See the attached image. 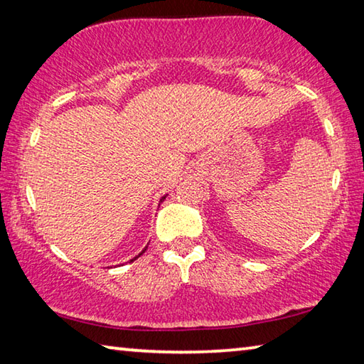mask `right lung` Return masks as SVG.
Here are the masks:
<instances>
[{
    "instance_id": "right-lung-1",
    "label": "right lung",
    "mask_w": 364,
    "mask_h": 364,
    "mask_svg": "<svg viewBox=\"0 0 364 364\" xmlns=\"http://www.w3.org/2000/svg\"><path fill=\"white\" fill-rule=\"evenodd\" d=\"M165 197H167V194H165V196L162 197V199H160V200H159V205H160V204H162V202L165 200ZM144 250H146V249H144ZM144 250H143V252H141V254H144ZM141 254H139V255H141ZM139 255H136V257H134V258H133V260H136V258H138ZM133 260H132V262H133Z\"/></svg>"
}]
</instances>
